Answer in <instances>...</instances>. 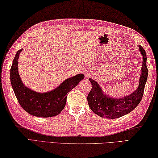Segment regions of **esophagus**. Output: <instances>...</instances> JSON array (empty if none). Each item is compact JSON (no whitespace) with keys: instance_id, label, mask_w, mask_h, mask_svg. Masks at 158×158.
I'll list each match as a JSON object with an SVG mask.
<instances>
[{"instance_id":"esophagus-1","label":"esophagus","mask_w":158,"mask_h":158,"mask_svg":"<svg viewBox=\"0 0 158 158\" xmlns=\"http://www.w3.org/2000/svg\"><path fill=\"white\" fill-rule=\"evenodd\" d=\"M89 76V73H85V77H88Z\"/></svg>"}]
</instances>
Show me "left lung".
Returning <instances> with one entry per match:
<instances>
[{
  "label": "left lung",
  "mask_w": 158,
  "mask_h": 158,
  "mask_svg": "<svg viewBox=\"0 0 158 158\" xmlns=\"http://www.w3.org/2000/svg\"><path fill=\"white\" fill-rule=\"evenodd\" d=\"M139 51L143 56L139 83L135 91L122 98H113L103 92L99 83L91 78L92 89L88 96L89 108L98 116L108 119H116L126 115L135 109L143 98L145 85L148 77L147 67V55L143 47L139 45Z\"/></svg>",
  "instance_id": "left-lung-1"
}]
</instances>
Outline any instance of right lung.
Masks as SVG:
<instances>
[{"instance_id":"obj_1","label":"right lung","mask_w":158,"mask_h":158,"mask_svg":"<svg viewBox=\"0 0 158 158\" xmlns=\"http://www.w3.org/2000/svg\"><path fill=\"white\" fill-rule=\"evenodd\" d=\"M22 49L16 53L11 70L10 80L12 88L21 106L31 115L39 117L58 115L64 109L68 93L84 79L82 73L65 79L51 91L38 92L23 84L18 72V58Z\"/></svg>"}]
</instances>
